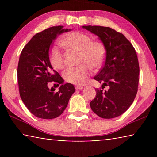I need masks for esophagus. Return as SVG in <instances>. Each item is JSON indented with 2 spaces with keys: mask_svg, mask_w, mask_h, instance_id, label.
<instances>
[{
  "mask_svg": "<svg viewBox=\"0 0 157 157\" xmlns=\"http://www.w3.org/2000/svg\"><path fill=\"white\" fill-rule=\"evenodd\" d=\"M83 88H84L83 86H79V85H77V86H75V89H78V90H80V89H82Z\"/></svg>",
  "mask_w": 157,
  "mask_h": 157,
  "instance_id": "esophagus-1",
  "label": "esophagus"
}]
</instances>
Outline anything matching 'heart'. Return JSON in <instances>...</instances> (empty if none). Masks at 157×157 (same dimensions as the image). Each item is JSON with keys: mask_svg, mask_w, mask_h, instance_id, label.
<instances>
[{"mask_svg": "<svg viewBox=\"0 0 157 157\" xmlns=\"http://www.w3.org/2000/svg\"><path fill=\"white\" fill-rule=\"evenodd\" d=\"M62 46L71 50L79 52L78 66L68 68L63 73V78L69 83L83 84L86 82L91 68H100L105 62L106 48L100 40H92L89 34L79 31L68 33L61 39ZM50 61L53 67L62 69L64 66L63 53L57 47L50 51Z\"/></svg>", "mask_w": 157, "mask_h": 157, "instance_id": "obj_1", "label": "heart"}]
</instances>
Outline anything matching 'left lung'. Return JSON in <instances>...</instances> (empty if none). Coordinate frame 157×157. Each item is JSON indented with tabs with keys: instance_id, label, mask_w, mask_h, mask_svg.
Here are the masks:
<instances>
[{
	"instance_id": "obj_1",
	"label": "left lung",
	"mask_w": 157,
	"mask_h": 157,
	"mask_svg": "<svg viewBox=\"0 0 157 157\" xmlns=\"http://www.w3.org/2000/svg\"><path fill=\"white\" fill-rule=\"evenodd\" d=\"M83 28L99 36L107 50L104 65L94 77L103 83L102 88L95 89L96 95L90 106L101 118H116L128 109L137 94L139 64L136 50L123 34L112 28L100 25ZM106 86L109 89L104 91Z\"/></svg>"
}]
</instances>
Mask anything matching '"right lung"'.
<instances>
[{"label":"right lung","mask_w":157,"mask_h":157,"mask_svg":"<svg viewBox=\"0 0 157 157\" xmlns=\"http://www.w3.org/2000/svg\"><path fill=\"white\" fill-rule=\"evenodd\" d=\"M63 26H53L36 33L21 51L17 68L18 89L21 100L37 118L53 119L59 116L75 92L72 84L66 83L59 91L48 88V82L59 84L63 79L53 70L50 50L59 34L71 30Z\"/></svg>","instance_id":"add662e5"}]
</instances>
